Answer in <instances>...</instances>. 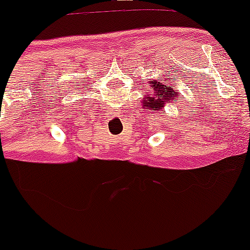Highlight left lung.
Wrapping results in <instances>:
<instances>
[{
  "label": "left lung",
  "mask_w": 250,
  "mask_h": 250,
  "mask_svg": "<svg viewBox=\"0 0 250 250\" xmlns=\"http://www.w3.org/2000/svg\"><path fill=\"white\" fill-rule=\"evenodd\" d=\"M160 81H163L161 79ZM167 81V80H166ZM151 87L155 90L154 96H147L146 97L145 104L149 105V108L154 109V110H157V109H162L165 107V102H168L169 100L173 99L174 96L177 95V91L175 93L174 89L171 88L173 85L163 84V82H150Z\"/></svg>",
  "instance_id": "1"
}]
</instances>
